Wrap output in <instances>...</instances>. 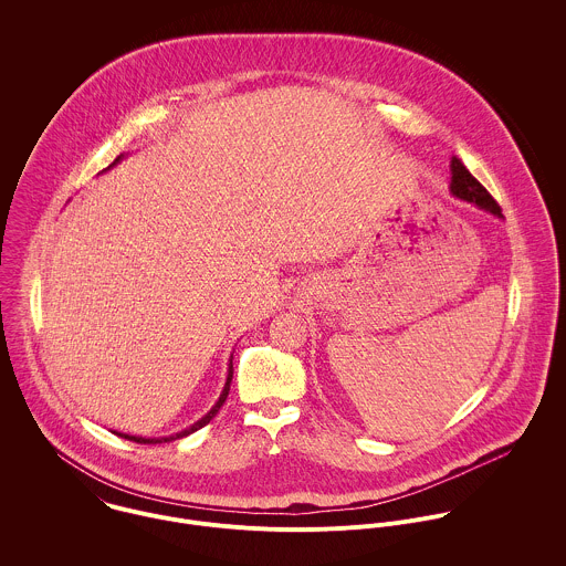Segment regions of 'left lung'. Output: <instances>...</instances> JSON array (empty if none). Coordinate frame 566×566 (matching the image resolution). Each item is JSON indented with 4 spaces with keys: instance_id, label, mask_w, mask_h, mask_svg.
I'll return each mask as SVG.
<instances>
[{
    "instance_id": "obj_1",
    "label": "left lung",
    "mask_w": 566,
    "mask_h": 566,
    "mask_svg": "<svg viewBox=\"0 0 566 566\" xmlns=\"http://www.w3.org/2000/svg\"><path fill=\"white\" fill-rule=\"evenodd\" d=\"M451 193L460 200L478 205L480 209L490 211L496 218H503L496 200L485 191L484 185L464 167V163L460 161L458 157L451 159Z\"/></svg>"
}]
</instances>
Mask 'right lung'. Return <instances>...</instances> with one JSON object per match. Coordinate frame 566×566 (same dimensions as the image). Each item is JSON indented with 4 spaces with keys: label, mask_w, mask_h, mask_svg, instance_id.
<instances>
[{
    "label": "right lung",
    "mask_w": 566,
    "mask_h": 566,
    "mask_svg": "<svg viewBox=\"0 0 566 566\" xmlns=\"http://www.w3.org/2000/svg\"><path fill=\"white\" fill-rule=\"evenodd\" d=\"M122 157H117L115 161L111 163L108 167H113L115 163H119ZM231 379H233V357H231V364H229V377H227V384H224V390H222V395H220V399H218V403L211 407V411L209 413H205L198 422H193L191 427H187V429H182V431H178L176 436H167V438H137V436H128V433H117V436H122V438H126V440H133V442H139V444H157V442H171V440H178V438H185V436H189V433H193V431H198L200 427H205V424H209L211 422V418L220 411V407L224 405L227 401V397H229V390H231Z\"/></svg>",
    "instance_id": "1"
}]
</instances>
